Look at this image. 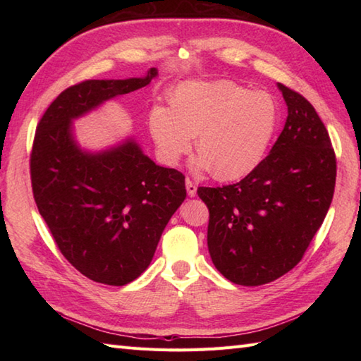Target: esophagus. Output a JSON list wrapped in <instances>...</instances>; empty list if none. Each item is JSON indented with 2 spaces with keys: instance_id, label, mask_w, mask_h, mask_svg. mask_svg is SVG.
<instances>
[{
  "instance_id": "esophagus-1",
  "label": "esophagus",
  "mask_w": 361,
  "mask_h": 361,
  "mask_svg": "<svg viewBox=\"0 0 361 361\" xmlns=\"http://www.w3.org/2000/svg\"><path fill=\"white\" fill-rule=\"evenodd\" d=\"M186 190H188V195L190 197H194L197 194V185L190 178H186Z\"/></svg>"
}]
</instances>
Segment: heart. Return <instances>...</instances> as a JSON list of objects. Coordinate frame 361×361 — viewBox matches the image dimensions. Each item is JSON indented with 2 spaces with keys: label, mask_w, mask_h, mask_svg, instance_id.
Segmentation results:
<instances>
[{
  "label": "heart",
  "mask_w": 361,
  "mask_h": 361,
  "mask_svg": "<svg viewBox=\"0 0 361 361\" xmlns=\"http://www.w3.org/2000/svg\"><path fill=\"white\" fill-rule=\"evenodd\" d=\"M172 109L155 105L149 128L158 153L175 164L197 136V171L212 167L219 180H239L262 163L279 126V106L267 91L229 80L185 82L172 91Z\"/></svg>",
  "instance_id": "heart-1"
}]
</instances>
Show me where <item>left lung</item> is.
I'll return each instance as SVG.
<instances>
[{
  "mask_svg": "<svg viewBox=\"0 0 361 361\" xmlns=\"http://www.w3.org/2000/svg\"><path fill=\"white\" fill-rule=\"evenodd\" d=\"M288 116L278 141L235 185L198 188L209 209L212 264L234 283L256 287L295 268L332 203L336 159L313 105L278 83Z\"/></svg>",
  "mask_w": 361,
  "mask_h": 361,
  "instance_id": "1",
  "label": "left lung"
}]
</instances>
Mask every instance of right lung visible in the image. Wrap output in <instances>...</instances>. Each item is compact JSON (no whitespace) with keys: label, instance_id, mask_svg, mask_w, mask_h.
Returning <instances> with one entry per match:
<instances>
[{"label":"right lung","instance_id":"1","mask_svg":"<svg viewBox=\"0 0 361 361\" xmlns=\"http://www.w3.org/2000/svg\"><path fill=\"white\" fill-rule=\"evenodd\" d=\"M158 75L85 80L62 91L37 126L30 181L38 212L60 252L94 282L126 286L144 273L159 237L186 198L185 175L161 167L135 140L91 153L74 140L73 121Z\"/></svg>","mask_w":361,"mask_h":361}]
</instances>
